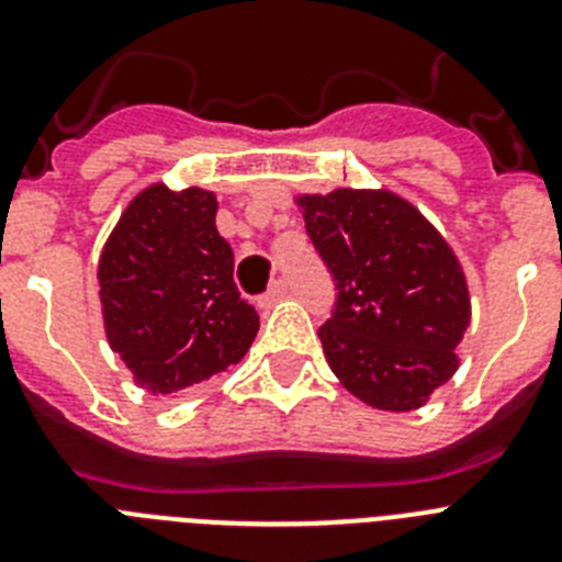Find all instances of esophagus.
Returning <instances> with one entry per match:
<instances>
[{
    "label": "esophagus",
    "instance_id": "1",
    "mask_svg": "<svg viewBox=\"0 0 562 562\" xmlns=\"http://www.w3.org/2000/svg\"><path fill=\"white\" fill-rule=\"evenodd\" d=\"M284 295H286V281L284 278H276V281L270 284V290L258 297V306H261V310H270V306H276Z\"/></svg>",
    "mask_w": 562,
    "mask_h": 562
}]
</instances>
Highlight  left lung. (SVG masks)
I'll return each mask as SVG.
<instances>
[{"label": "left lung", "instance_id": "8db88e82", "mask_svg": "<svg viewBox=\"0 0 562 562\" xmlns=\"http://www.w3.org/2000/svg\"><path fill=\"white\" fill-rule=\"evenodd\" d=\"M297 205L337 290L317 331L337 380L371 408L425 405L459 369L456 346L470 324L459 258L391 191L337 188Z\"/></svg>", "mask_w": 562, "mask_h": 562}]
</instances>
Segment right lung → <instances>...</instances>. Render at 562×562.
I'll list each match as a JSON object with an SVG mask.
<instances>
[{
  "label": "right lung",
  "instance_id": "obj_1",
  "mask_svg": "<svg viewBox=\"0 0 562 562\" xmlns=\"http://www.w3.org/2000/svg\"><path fill=\"white\" fill-rule=\"evenodd\" d=\"M98 281L109 346L151 394L196 389L256 340L258 312L233 281L211 191L137 193L103 245Z\"/></svg>",
  "mask_w": 562,
  "mask_h": 562
}]
</instances>
